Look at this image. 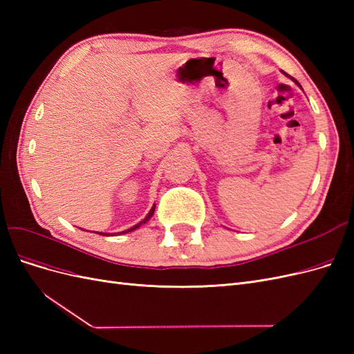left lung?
Wrapping results in <instances>:
<instances>
[{"label": "left lung", "mask_w": 354, "mask_h": 354, "mask_svg": "<svg viewBox=\"0 0 354 354\" xmlns=\"http://www.w3.org/2000/svg\"><path fill=\"white\" fill-rule=\"evenodd\" d=\"M292 81H294V82H297V81H295V80H294V78H292ZM297 84H298V82H297ZM298 85H299V84H298Z\"/></svg>", "instance_id": "8db88e82"}]
</instances>
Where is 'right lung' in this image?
Segmentation results:
<instances>
[{
  "mask_svg": "<svg viewBox=\"0 0 354 354\" xmlns=\"http://www.w3.org/2000/svg\"><path fill=\"white\" fill-rule=\"evenodd\" d=\"M153 212H155V203H153V207L151 208V211H149V214L147 216L140 221V223H137L136 226H133V227H130V229H127V230H122V232H120L118 234H124V233H128V232H133V230H136V229H138L140 226H143L145 223H147L149 220L152 218V216H153ZM95 233H99V234H103V236H109V234H116V233H103V232H95Z\"/></svg>",
  "mask_w": 354,
  "mask_h": 354,
  "instance_id": "obj_1",
  "label": "right lung"
}]
</instances>
